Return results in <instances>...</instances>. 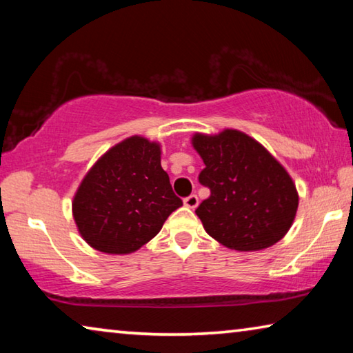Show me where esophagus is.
<instances>
[{"mask_svg":"<svg viewBox=\"0 0 353 353\" xmlns=\"http://www.w3.org/2000/svg\"><path fill=\"white\" fill-rule=\"evenodd\" d=\"M183 204H185V207H188V208H196V207H198V204H199L198 196L190 194L188 198L183 199Z\"/></svg>","mask_w":353,"mask_h":353,"instance_id":"34e87169","label":"esophagus"}]
</instances>
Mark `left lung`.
Returning a JSON list of instances; mask_svg holds the SVG:
<instances>
[{
	"label": "left lung",
	"mask_w": 353,
	"mask_h": 353,
	"mask_svg": "<svg viewBox=\"0 0 353 353\" xmlns=\"http://www.w3.org/2000/svg\"><path fill=\"white\" fill-rule=\"evenodd\" d=\"M191 145L205 168L199 182L210 188L196 214L223 246L254 252L271 248L294 223L299 194L283 165L252 137L236 129L196 132Z\"/></svg>",
	"instance_id": "left-lung-1"
}]
</instances>
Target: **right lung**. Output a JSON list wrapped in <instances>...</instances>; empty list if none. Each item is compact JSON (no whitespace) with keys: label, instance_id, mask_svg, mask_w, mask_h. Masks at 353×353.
<instances>
[{"label":"right lung","instance_id":"1","mask_svg":"<svg viewBox=\"0 0 353 353\" xmlns=\"http://www.w3.org/2000/svg\"><path fill=\"white\" fill-rule=\"evenodd\" d=\"M160 155V143L132 135L88 170L71 204L77 230L88 246L112 255L132 254L182 205Z\"/></svg>","mask_w":353,"mask_h":353}]
</instances>
